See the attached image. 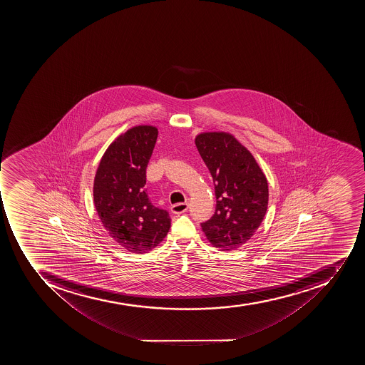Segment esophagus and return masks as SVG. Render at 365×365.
Segmentation results:
<instances>
[{
    "label": "esophagus",
    "mask_w": 365,
    "mask_h": 365,
    "mask_svg": "<svg viewBox=\"0 0 365 365\" xmlns=\"http://www.w3.org/2000/svg\"><path fill=\"white\" fill-rule=\"evenodd\" d=\"M187 210H188V203L187 202L173 204V207H171V211H173V213H175V215H181V213L186 212Z\"/></svg>",
    "instance_id": "esophagus-1"
}]
</instances>
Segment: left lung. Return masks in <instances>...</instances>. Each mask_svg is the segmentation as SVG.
Here are the masks:
<instances>
[{"label":"left lung","instance_id":"left-lung-1","mask_svg":"<svg viewBox=\"0 0 365 365\" xmlns=\"http://www.w3.org/2000/svg\"><path fill=\"white\" fill-rule=\"evenodd\" d=\"M200 155L212 175L215 215L202 222L210 243L230 251L247 243L264 220L267 179L247 147L227 133H203L195 138Z\"/></svg>","mask_w":365,"mask_h":365}]
</instances>
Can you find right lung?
<instances>
[{
    "instance_id": "add662e5",
    "label": "right lung",
    "mask_w": 365,
    "mask_h": 365,
    "mask_svg": "<svg viewBox=\"0 0 365 365\" xmlns=\"http://www.w3.org/2000/svg\"><path fill=\"white\" fill-rule=\"evenodd\" d=\"M158 129L138 125L118 135L101 158L93 181V202L103 226L129 252L146 253L167 236L171 219L147 195L146 168Z\"/></svg>"
}]
</instances>
